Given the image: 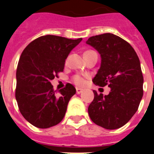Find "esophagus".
<instances>
[{"label": "esophagus", "instance_id": "esophagus-1", "mask_svg": "<svg viewBox=\"0 0 154 154\" xmlns=\"http://www.w3.org/2000/svg\"><path fill=\"white\" fill-rule=\"evenodd\" d=\"M76 92H77V94H80L83 92V89H81V88H76Z\"/></svg>", "mask_w": 154, "mask_h": 154}]
</instances>
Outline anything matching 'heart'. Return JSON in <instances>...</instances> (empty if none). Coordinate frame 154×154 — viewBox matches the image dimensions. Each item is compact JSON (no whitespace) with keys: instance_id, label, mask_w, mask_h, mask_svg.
Instances as JSON below:
<instances>
[{"instance_id":"heart-1","label":"heart","mask_w":154,"mask_h":154,"mask_svg":"<svg viewBox=\"0 0 154 154\" xmlns=\"http://www.w3.org/2000/svg\"><path fill=\"white\" fill-rule=\"evenodd\" d=\"M95 53V52L93 51V50H87V51L84 53V56L89 55V54H91V53ZM72 80H73V82H74L75 84L77 85H82L84 84V79L81 76H79V75H75Z\"/></svg>"}]
</instances>
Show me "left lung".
<instances>
[{"instance_id":"obj_1","label":"left lung","mask_w":154,"mask_h":154,"mask_svg":"<svg viewBox=\"0 0 154 154\" xmlns=\"http://www.w3.org/2000/svg\"><path fill=\"white\" fill-rule=\"evenodd\" d=\"M86 44L97 50L101 67L93 79L97 85L110 88L109 94H97L88 108L91 120L107 129L126 124L135 114L143 96V75L136 52L130 45L112 33L89 37Z\"/></svg>"}]
</instances>
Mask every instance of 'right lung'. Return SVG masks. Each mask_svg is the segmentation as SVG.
Here are the masks:
<instances>
[{"label": "right lung", "instance_id": "obj_1", "mask_svg": "<svg viewBox=\"0 0 154 154\" xmlns=\"http://www.w3.org/2000/svg\"><path fill=\"white\" fill-rule=\"evenodd\" d=\"M82 40L45 35L23 50L17 69L15 96L20 113L32 125L47 129L65 117L76 89L68 83L57 95L50 81L63 72L65 59Z\"/></svg>", "mask_w": 154, "mask_h": 154}]
</instances>
